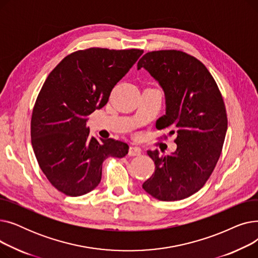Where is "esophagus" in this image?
<instances>
[{
	"mask_svg": "<svg viewBox=\"0 0 258 258\" xmlns=\"http://www.w3.org/2000/svg\"><path fill=\"white\" fill-rule=\"evenodd\" d=\"M141 155V150L139 147H134V146H131L130 150H128V156L131 157H135V156H139Z\"/></svg>",
	"mask_w": 258,
	"mask_h": 258,
	"instance_id": "esophagus-1",
	"label": "esophagus"
}]
</instances>
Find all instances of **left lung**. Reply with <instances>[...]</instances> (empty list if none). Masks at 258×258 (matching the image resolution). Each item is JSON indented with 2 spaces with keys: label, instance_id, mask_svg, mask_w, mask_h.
Returning <instances> with one entry per match:
<instances>
[{
  "label": "left lung",
  "instance_id": "left-lung-1",
  "mask_svg": "<svg viewBox=\"0 0 258 258\" xmlns=\"http://www.w3.org/2000/svg\"><path fill=\"white\" fill-rule=\"evenodd\" d=\"M137 67L165 93L166 114L156 127L177 137V150L169 156L147 152L156 168L142 187L160 201L186 199L205 185L220 159L228 125L223 96L207 68L183 51L147 52Z\"/></svg>",
  "mask_w": 258,
  "mask_h": 258
}]
</instances>
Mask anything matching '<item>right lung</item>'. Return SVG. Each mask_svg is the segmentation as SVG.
I'll return each mask as SVG.
<instances>
[{
	"label": "right lung",
	"mask_w": 258,
	"mask_h": 258,
	"mask_svg": "<svg viewBox=\"0 0 258 258\" xmlns=\"http://www.w3.org/2000/svg\"><path fill=\"white\" fill-rule=\"evenodd\" d=\"M143 50L89 48L66 56L48 75L31 117V143L40 169L58 191L79 197L101 180L103 161L128 145L90 137L88 116L104 106L113 88Z\"/></svg>",
	"instance_id": "obj_1"
}]
</instances>
